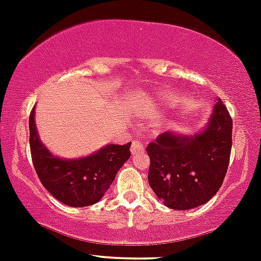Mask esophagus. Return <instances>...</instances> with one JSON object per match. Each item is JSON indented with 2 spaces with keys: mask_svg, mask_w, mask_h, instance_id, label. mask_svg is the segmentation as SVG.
<instances>
[{
  "mask_svg": "<svg viewBox=\"0 0 261 261\" xmlns=\"http://www.w3.org/2000/svg\"><path fill=\"white\" fill-rule=\"evenodd\" d=\"M144 150H145L144 145H142L139 140H133V144H131V152L139 153V152H142Z\"/></svg>",
  "mask_w": 261,
  "mask_h": 261,
  "instance_id": "34e87169",
  "label": "esophagus"
}]
</instances>
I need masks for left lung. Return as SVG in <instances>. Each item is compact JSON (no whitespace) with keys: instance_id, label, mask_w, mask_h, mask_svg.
<instances>
[{"instance_id":"left-lung-1","label":"left lung","mask_w":261,"mask_h":261,"mask_svg":"<svg viewBox=\"0 0 261 261\" xmlns=\"http://www.w3.org/2000/svg\"><path fill=\"white\" fill-rule=\"evenodd\" d=\"M233 120L217 100L210 121L199 133H163L150 142L148 183L171 210H192L210 200L223 185L231 151Z\"/></svg>"}]
</instances>
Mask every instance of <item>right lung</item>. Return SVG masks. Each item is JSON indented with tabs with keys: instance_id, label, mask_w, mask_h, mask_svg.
I'll return each mask as SVG.
<instances>
[{
	"instance_id": "1",
	"label": "right lung",
	"mask_w": 261,
	"mask_h": 261,
	"mask_svg": "<svg viewBox=\"0 0 261 261\" xmlns=\"http://www.w3.org/2000/svg\"><path fill=\"white\" fill-rule=\"evenodd\" d=\"M130 145H108L78 160L58 159L39 140L34 108L31 111L30 146L34 170L45 190L70 207H87L102 198L117 171L130 159Z\"/></svg>"
}]
</instances>
